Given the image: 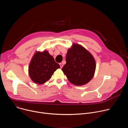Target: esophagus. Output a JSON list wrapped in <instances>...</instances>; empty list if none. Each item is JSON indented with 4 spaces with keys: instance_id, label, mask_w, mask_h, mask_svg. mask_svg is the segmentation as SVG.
<instances>
[{
    "instance_id": "obj_1",
    "label": "esophagus",
    "mask_w": 128,
    "mask_h": 128,
    "mask_svg": "<svg viewBox=\"0 0 128 128\" xmlns=\"http://www.w3.org/2000/svg\"><path fill=\"white\" fill-rule=\"evenodd\" d=\"M59 65H60V68H62L63 67V64H62V63H60V64H59Z\"/></svg>"
}]
</instances>
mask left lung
Instances as JSON below:
<instances>
[{
  "instance_id": "1",
  "label": "left lung",
  "mask_w": 128,
  "mask_h": 128,
  "mask_svg": "<svg viewBox=\"0 0 128 128\" xmlns=\"http://www.w3.org/2000/svg\"><path fill=\"white\" fill-rule=\"evenodd\" d=\"M66 61L62 70L71 83L82 86L93 78L96 69L95 61L92 54L81 46L73 44L68 50Z\"/></svg>"
}]
</instances>
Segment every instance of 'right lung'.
<instances>
[{"mask_svg": "<svg viewBox=\"0 0 128 128\" xmlns=\"http://www.w3.org/2000/svg\"><path fill=\"white\" fill-rule=\"evenodd\" d=\"M60 68L48 52H36L29 66V74L31 80L39 84L50 80L54 72Z\"/></svg>", "mask_w": 128, "mask_h": 128, "instance_id": "obj_1", "label": "right lung"}]
</instances>
